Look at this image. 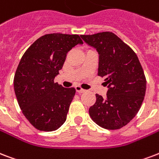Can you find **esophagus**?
Instances as JSON below:
<instances>
[{"instance_id": "obj_1", "label": "esophagus", "mask_w": 159, "mask_h": 159, "mask_svg": "<svg viewBox=\"0 0 159 159\" xmlns=\"http://www.w3.org/2000/svg\"><path fill=\"white\" fill-rule=\"evenodd\" d=\"M75 88H76V91H77V93H85L86 92V90L85 89H82L80 86H76L75 87Z\"/></svg>"}]
</instances>
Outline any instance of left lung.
Returning a JSON list of instances; mask_svg holds the SVG:
<instances>
[{
	"instance_id": "obj_1",
	"label": "left lung",
	"mask_w": 159,
	"mask_h": 159,
	"mask_svg": "<svg viewBox=\"0 0 159 159\" xmlns=\"http://www.w3.org/2000/svg\"><path fill=\"white\" fill-rule=\"evenodd\" d=\"M81 36L98 51V76L108 88L105 98L96 94L89 115L102 128L119 129L136 116L143 103L147 85L143 67L133 49L111 31Z\"/></svg>"
}]
</instances>
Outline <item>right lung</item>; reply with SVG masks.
Wrapping results in <instances>:
<instances>
[{"mask_svg": "<svg viewBox=\"0 0 159 159\" xmlns=\"http://www.w3.org/2000/svg\"><path fill=\"white\" fill-rule=\"evenodd\" d=\"M82 43L78 35L47 34L23 54L14 77V91L22 113L36 129L52 132L65 123L76 89L63 88L54 78L66 53Z\"/></svg>", "mask_w": 159, "mask_h": 159, "instance_id": "add662e5", "label": "right lung"}]
</instances>
